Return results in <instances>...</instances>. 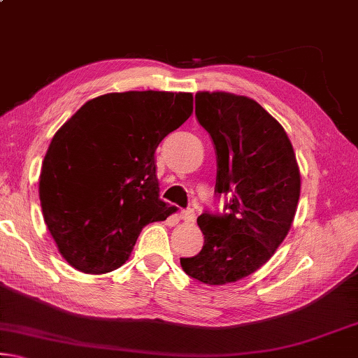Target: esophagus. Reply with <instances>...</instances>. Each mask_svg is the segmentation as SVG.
Listing matches in <instances>:
<instances>
[{
    "mask_svg": "<svg viewBox=\"0 0 358 358\" xmlns=\"http://www.w3.org/2000/svg\"><path fill=\"white\" fill-rule=\"evenodd\" d=\"M180 220H183L186 222H192L194 220H196V213H194V210H191V208L183 210L180 213Z\"/></svg>",
    "mask_w": 358,
    "mask_h": 358,
    "instance_id": "1",
    "label": "esophagus"
}]
</instances>
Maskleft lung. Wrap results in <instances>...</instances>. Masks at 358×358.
Segmentation results:
<instances>
[{
	"instance_id": "obj_1",
	"label": "left lung",
	"mask_w": 358,
	"mask_h": 358,
	"mask_svg": "<svg viewBox=\"0 0 358 358\" xmlns=\"http://www.w3.org/2000/svg\"><path fill=\"white\" fill-rule=\"evenodd\" d=\"M196 118L216 153V197L224 211H203V246L180 264L194 280L222 286L250 276L273 256L292 226L300 172L282 126L246 96L196 94ZM229 201H227V197Z\"/></svg>"
}]
</instances>
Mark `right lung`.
I'll return each instance as SVG.
<instances>
[{
  "mask_svg": "<svg viewBox=\"0 0 358 358\" xmlns=\"http://www.w3.org/2000/svg\"><path fill=\"white\" fill-rule=\"evenodd\" d=\"M191 113V93H108L58 129L42 162L39 197L69 265L90 275L117 270L147 224L178 210L159 199L155 151Z\"/></svg>",
  "mask_w": 358,
  "mask_h": 358,
  "instance_id": "right-lung-1",
  "label": "right lung"
}]
</instances>
